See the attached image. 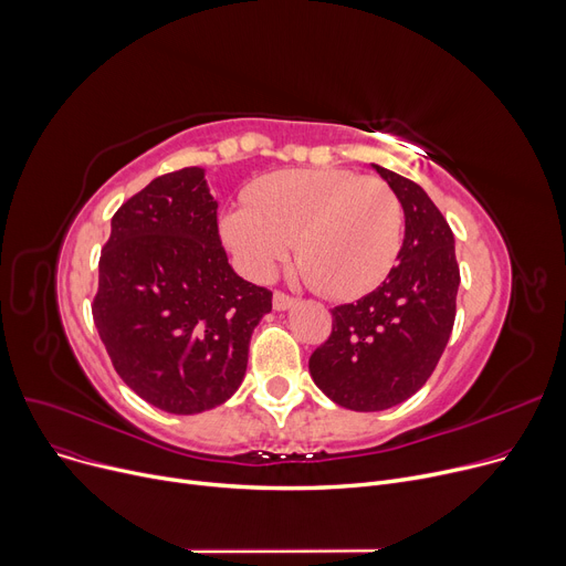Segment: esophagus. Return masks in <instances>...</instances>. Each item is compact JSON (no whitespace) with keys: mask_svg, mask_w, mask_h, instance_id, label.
Masks as SVG:
<instances>
[{"mask_svg":"<svg viewBox=\"0 0 566 566\" xmlns=\"http://www.w3.org/2000/svg\"><path fill=\"white\" fill-rule=\"evenodd\" d=\"M296 306V298L285 292H274V308L276 311H290Z\"/></svg>","mask_w":566,"mask_h":566,"instance_id":"obj_1","label":"esophagus"}]
</instances>
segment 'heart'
Segmentation results:
<instances>
[{
	"mask_svg": "<svg viewBox=\"0 0 566 566\" xmlns=\"http://www.w3.org/2000/svg\"><path fill=\"white\" fill-rule=\"evenodd\" d=\"M247 203L221 219V238L242 270L264 281L290 255L328 296L377 287L402 242V208L377 178L347 169H296L258 180Z\"/></svg>",
	"mask_w": 566,
	"mask_h": 566,
	"instance_id": "1",
	"label": "heart"
}]
</instances>
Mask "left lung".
I'll return each instance as SVG.
<instances>
[{
    "instance_id": "1",
    "label": "left lung",
    "mask_w": 566,
    "mask_h": 566,
    "mask_svg": "<svg viewBox=\"0 0 566 566\" xmlns=\"http://www.w3.org/2000/svg\"><path fill=\"white\" fill-rule=\"evenodd\" d=\"M405 210L397 268L370 294L336 306L334 331L308 360L315 386L352 411H384L418 392L448 345L459 268L454 235L427 191L373 164Z\"/></svg>"
}]
</instances>
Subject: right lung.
<instances>
[{
    "instance_id": "add662e5",
    "label": "right lung",
    "mask_w": 566,
    "mask_h": 566,
    "mask_svg": "<svg viewBox=\"0 0 566 566\" xmlns=\"http://www.w3.org/2000/svg\"><path fill=\"white\" fill-rule=\"evenodd\" d=\"M270 311L272 292L228 264L201 166L155 178L114 214L93 322L116 373L148 405L193 416L230 400Z\"/></svg>"
}]
</instances>
